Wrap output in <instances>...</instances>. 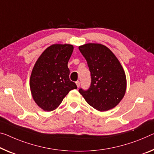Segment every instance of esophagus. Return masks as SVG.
Instances as JSON below:
<instances>
[{"mask_svg":"<svg viewBox=\"0 0 154 154\" xmlns=\"http://www.w3.org/2000/svg\"><path fill=\"white\" fill-rule=\"evenodd\" d=\"M75 84H76L78 88H79L80 86V82L79 81H76V82H75Z\"/></svg>","mask_w":154,"mask_h":154,"instance_id":"esophagus-1","label":"esophagus"}]
</instances>
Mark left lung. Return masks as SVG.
<instances>
[{"label": "left lung", "mask_w": 154, "mask_h": 154, "mask_svg": "<svg viewBox=\"0 0 154 154\" xmlns=\"http://www.w3.org/2000/svg\"><path fill=\"white\" fill-rule=\"evenodd\" d=\"M91 72V85L79 92L89 105L100 112L115 107L123 98L127 87L126 75L121 64L105 45L87 43L79 46Z\"/></svg>", "instance_id": "1"}]
</instances>
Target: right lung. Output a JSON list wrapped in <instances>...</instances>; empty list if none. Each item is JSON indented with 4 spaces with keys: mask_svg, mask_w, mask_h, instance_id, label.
Instances as JSON below:
<instances>
[{
    "mask_svg": "<svg viewBox=\"0 0 154 154\" xmlns=\"http://www.w3.org/2000/svg\"><path fill=\"white\" fill-rule=\"evenodd\" d=\"M73 50L72 45H52L35 63L30 76V89L35 103L44 111L56 109L69 91L77 89L69 79L67 67Z\"/></svg>",
    "mask_w": 154,
    "mask_h": 154,
    "instance_id": "add662e5",
    "label": "right lung"
}]
</instances>
